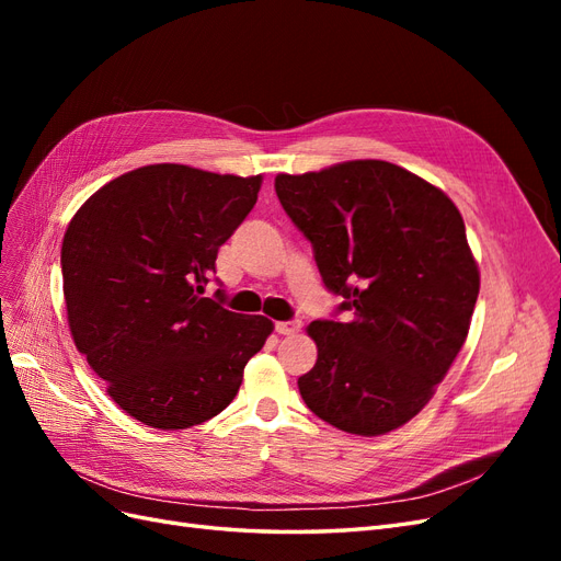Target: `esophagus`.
Segmentation results:
<instances>
[{"instance_id": "esophagus-1", "label": "esophagus", "mask_w": 561, "mask_h": 561, "mask_svg": "<svg viewBox=\"0 0 561 561\" xmlns=\"http://www.w3.org/2000/svg\"><path fill=\"white\" fill-rule=\"evenodd\" d=\"M299 320H285V322H276V332L278 334H283V336H287V334H295V332H299Z\"/></svg>"}]
</instances>
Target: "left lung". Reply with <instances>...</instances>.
Here are the masks:
<instances>
[{
	"mask_svg": "<svg viewBox=\"0 0 561 561\" xmlns=\"http://www.w3.org/2000/svg\"><path fill=\"white\" fill-rule=\"evenodd\" d=\"M276 194L348 311L307 328L318 360L297 381L304 402L353 435L404 426L447 377L480 295L461 213L439 186L379 159L278 173Z\"/></svg>",
	"mask_w": 561,
	"mask_h": 561,
	"instance_id": "obj_1",
	"label": "left lung"
}]
</instances>
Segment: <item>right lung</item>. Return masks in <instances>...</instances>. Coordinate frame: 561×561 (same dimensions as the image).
Listing matches in <instances>:
<instances>
[{
    "instance_id": "right-lung-1",
    "label": "right lung",
    "mask_w": 561,
    "mask_h": 561,
    "mask_svg": "<svg viewBox=\"0 0 561 561\" xmlns=\"http://www.w3.org/2000/svg\"><path fill=\"white\" fill-rule=\"evenodd\" d=\"M262 180L151 163L100 186L67 225L60 262L75 346L145 426L180 431L217 416L274 332L264 316L203 297Z\"/></svg>"
}]
</instances>
